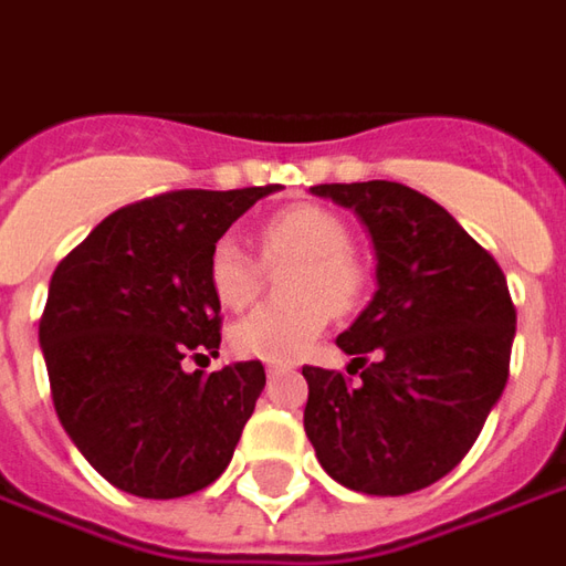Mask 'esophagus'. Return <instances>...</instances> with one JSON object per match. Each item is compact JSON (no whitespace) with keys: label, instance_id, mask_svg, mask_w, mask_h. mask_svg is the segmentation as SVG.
Returning a JSON list of instances; mask_svg holds the SVG:
<instances>
[{"label":"esophagus","instance_id":"esophagus-1","mask_svg":"<svg viewBox=\"0 0 566 566\" xmlns=\"http://www.w3.org/2000/svg\"><path fill=\"white\" fill-rule=\"evenodd\" d=\"M264 373H268V381H271V379H276V376H280V373H283V366L268 364V369H264Z\"/></svg>","mask_w":566,"mask_h":566}]
</instances>
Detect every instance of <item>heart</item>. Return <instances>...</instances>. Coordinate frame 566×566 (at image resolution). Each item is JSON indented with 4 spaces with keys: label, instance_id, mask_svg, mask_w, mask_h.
Masks as SVG:
<instances>
[{
    "label": "heart",
    "instance_id": "heart-1",
    "mask_svg": "<svg viewBox=\"0 0 566 566\" xmlns=\"http://www.w3.org/2000/svg\"><path fill=\"white\" fill-rule=\"evenodd\" d=\"M264 268L280 271L295 264L286 276L290 305H264L249 311L231 326V348L240 357L264 364H292L305 357L335 314H348L366 292V264L350 245L345 218L317 206L298 202L271 216L255 233ZM264 271L233 237L218 240L209 255V286L218 305L228 311L245 307L261 290Z\"/></svg>",
    "mask_w": 566,
    "mask_h": 566
}]
</instances>
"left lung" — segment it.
Returning <instances> with one entry per match:
<instances>
[{
    "instance_id": "left-lung-1",
    "label": "left lung",
    "mask_w": 566,
    "mask_h": 566,
    "mask_svg": "<svg viewBox=\"0 0 566 566\" xmlns=\"http://www.w3.org/2000/svg\"><path fill=\"white\" fill-rule=\"evenodd\" d=\"M373 233L379 290L305 366V431L326 474L369 496L424 490L465 459L509 381L514 302L496 259L443 206L397 181L317 185ZM357 375V380H350Z\"/></svg>"
}]
</instances>
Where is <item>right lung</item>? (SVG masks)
<instances>
[{
    "label": "right lung",
    "mask_w": 566,
    "mask_h": 566,
    "mask_svg": "<svg viewBox=\"0 0 566 566\" xmlns=\"http://www.w3.org/2000/svg\"><path fill=\"white\" fill-rule=\"evenodd\" d=\"M276 185L169 190L107 216L54 268L39 317L54 412L116 490L178 499L228 469L264 388L259 360L216 373L209 255Z\"/></svg>",
    "instance_id": "right-lung-1"
}]
</instances>
